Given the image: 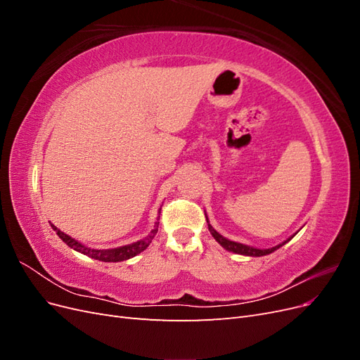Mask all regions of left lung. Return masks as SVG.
Wrapping results in <instances>:
<instances>
[{
  "mask_svg": "<svg viewBox=\"0 0 360 360\" xmlns=\"http://www.w3.org/2000/svg\"><path fill=\"white\" fill-rule=\"evenodd\" d=\"M207 222H209V221H207ZM209 230H210L212 236L216 238V242L219 243L221 246H224L226 250H230V252H236V254H242V255H249V257H261V255L271 254V252H274V250L279 249L282 245H285L288 240H291V237H290L288 240H285L284 243H281V245H278V246H275V248H270V249H257V248H252V246H248V245H242V243L228 240V238L222 237L216 230H213V226H212L210 224H209Z\"/></svg>",
  "mask_w": 360,
  "mask_h": 360,
  "instance_id": "obj_1",
  "label": "left lung"
}]
</instances>
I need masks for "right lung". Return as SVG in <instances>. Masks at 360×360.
<instances>
[{
  "label": "right lung",
  "mask_w": 360,
  "mask_h": 360,
  "mask_svg": "<svg viewBox=\"0 0 360 360\" xmlns=\"http://www.w3.org/2000/svg\"><path fill=\"white\" fill-rule=\"evenodd\" d=\"M159 217H160V209H159ZM159 217H158V222L155 224L153 230H151V233L146 238H143V240L135 242L132 245H126V246H122V248H115V249H91V248H86L82 243H79L78 240H75V238H72L70 236L60 231L56 225H51V226L64 243L70 246L72 249L78 250V252H81L84 255H89L94 259L105 261V263H117V261H124V259L132 258V257L138 255L139 252H143L144 249H147V246L151 243V240H153L156 233H158Z\"/></svg>",
  "instance_id": "right-lung-1"
}]
</instances>
